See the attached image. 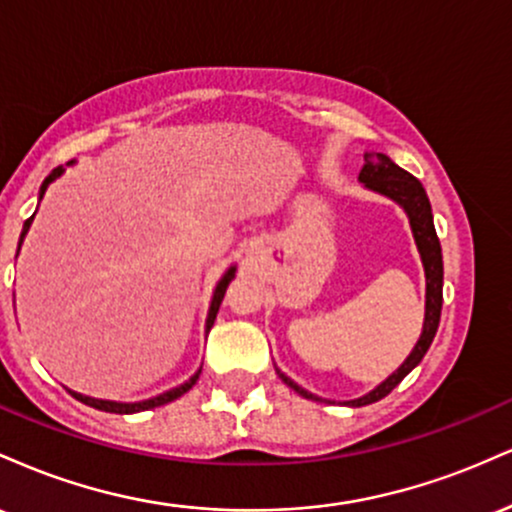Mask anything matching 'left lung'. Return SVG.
I'll return each mask as SVG.
<instances>
[{"mask_svg":"<svg viewBox=\"0 0 512 512\" xmlns=\"http://www.w3.org/2000/svg\"><path fill=\"white\" fill-rule=\"evenodd\" d=\"M363 168L358 173V182L370 192H378L392 202L399 204L407 214L411 233H414L416 250L421 255V264H424L426 274V313H424V330H421L419 342L414 344L411 354L404 358V363L399 366L390 378H385L383 383L368 392V395L349 399V407H366V404L378 402L385 395H390L395 387L402 383L404 378L421 363V358L426 356L428 346H431L433 337L438 332L440 322V308H443V252H440V240L436 236V226H433V214H431V202H428L424 185L409 175L407 170L399 168L390 156L378 154V151H368L363 154ZM276 375L284 380V385H289L293 392L305 399H315V402H322V397L313 395V392L303 390L301 385L293 383L286 373H281L276 368Z\"/></svg>","mask_w":512,"mask_h":512,"instance_id":"8db88e82","label":"left lung"}]
</instances>
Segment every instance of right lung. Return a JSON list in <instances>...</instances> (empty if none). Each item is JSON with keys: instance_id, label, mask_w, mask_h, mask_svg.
I'll return each instance as SVG.
<instances>
[{"instance_id": "1", "label": "right lung", "mask_w": 512, "mask_h": 512, "mask_svg": "<svg viewBox=\"0 0 512 512\" xmlns=\"http://www.w3.org/2000/svg\"><path fill=\"white\" fill-rule=\"evenodd\" d=\"M72 163H74V161H69L67 166H72ZM62 173H64V168H62V166H57L55 170H52V173L48 175V178L43 180V185H40V195H38V199H43L45 190H48V187H50V182H55L57 178H60ZM33 216H35V214H33ZM33 216H31V219H28L26 223H23V231H21V238H19V250H21L23 238H26L28 228H31ZM233 276H236V264H231V267H228L226 272H223V276L219 279V284H216L214 296H211L209 313H207V325H204V330H207V332L211 330V325H214L216 313H219V305H221V301H223V296H226V289H228V284H231V281H233ZM199 373H202V368H199L197 373L192 375L190 380H185V383H182V385L173 387V390H168V392H161V395H156V397H151V399H142V402H113V399H96V397L79 395V392H74V390H69V392H72V397L79 399V402H84V404H88V407H93V409L110 411V414H137V411H146V409H154V407H163V404H168V402H173V399L182 397V395H185L187 390H192V385L197 383V380H199Z\"/></svg>"}]
</instances>
